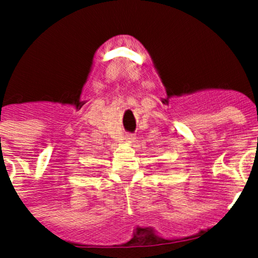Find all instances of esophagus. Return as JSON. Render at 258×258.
Wrapping results in <instances>:
<instances>
[{"label":"esophagus","mask_w":258,"mask_h":258,"mask_svg":"<svg viewBox=\"0 0 258 258\" xmlns=\"http://www.w3.org/2000/svg\"><path fill=\"white\" fill-rule=\"evenodd\" d=\"M126 141L127 142H135V136L134 135H126Z\"/></svg>","instance_id":"1"}]
</instances>
